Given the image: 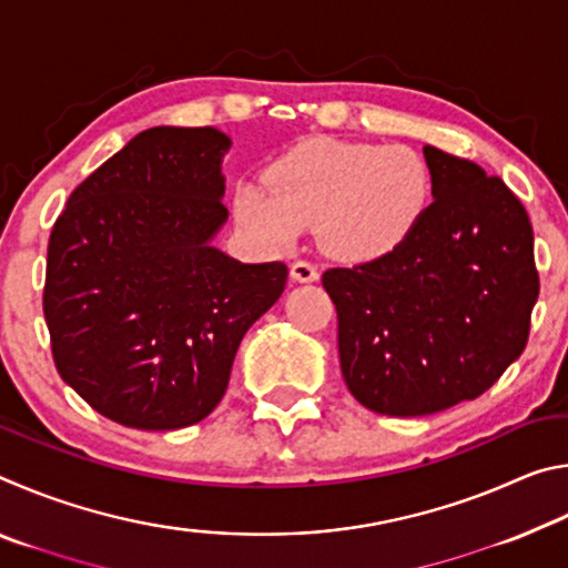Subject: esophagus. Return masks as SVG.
Instances as JSON below:
<instances>
[{
    "label": "esophagus",
    "mask_w": 568,
    "mask_h": 568,
    "mask_svg": "<svg viewBox=\"0 0 568 568\" xmlns=\"http://www.w3.org/2000/svg\"><path fill=\"white\" fill-rule=\"evenodd\" d=\"M291 277H293V281H297V283H313V281H318V271H315L313 263L295 261L291 265Z\"/></svg>",
    "instance_id": "34e87169"
}]
</instances>
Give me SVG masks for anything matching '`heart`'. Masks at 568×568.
Instances as JSON below:
<instances>
[{
	"mask_svg": "<svg viewBox=\"0 0 568 568\" xmlns=\"http://www.w3.org/2000/svg\"><path fill=\"white\" fill-rule=\"evenodd\" d=\"M263 182H240L237 223L265 247H287L303 225H321L325 250L373 261L406 240L426 213L430 175L406 148L315 140L277 158Z\"/></svg>",
	"mask_w": 568,
	"mask_h": 568,
	"instance_id": "1",
	"label": "heart"
}]
</instances>
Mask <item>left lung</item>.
I'll return each instance as SVG.
<instances>
[{"label":"left lung","instance_id":"1","mask_svg":"<svg viewBox=\"0 0 568 568\" xmlns=\"http://www.w3.org/2000/svg\"><path fill=\"white\" fill-rule=\"evenodd\" d=\"M434 203L376 261L331 267L345 386L383 416L474 400L524 353L538 297L534 230L501 178L423 148Z\"/></svg>","mask_w":568,"mask_h":568}]
</instances>
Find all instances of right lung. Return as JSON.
Wrapping results in <instances>:
<instances>
[{
  "label": "right lung",
  "mask_w": 568,
  "mask_h": 568,
  "mask_svg": "<svg viewBox=\"0 0 568 568\" xmlns=\"http://www.w3.org/2000/svg\"><path fill=\"white\" fill-rule=\"evenodd\" d=\"M215 128H152L77 185L47 247L44 321L62 381L140 430L203 420L237 345L285 291V263L210 245L227 220Z\"/></svg>",
  "instance_id": "right-lung-1"
}]
</instances>
